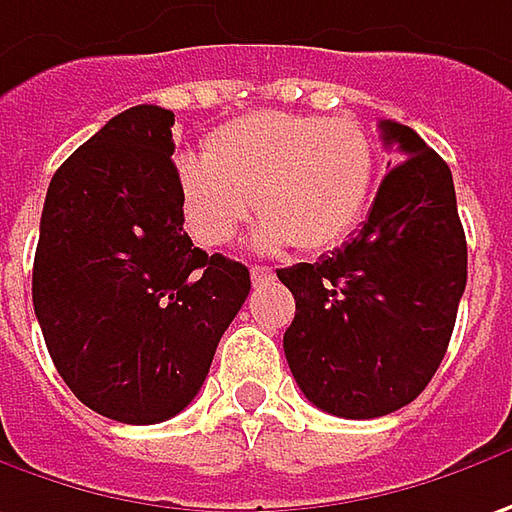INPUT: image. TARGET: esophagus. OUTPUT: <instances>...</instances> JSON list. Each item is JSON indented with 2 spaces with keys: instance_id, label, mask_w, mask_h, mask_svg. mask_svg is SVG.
Returning a JSON list of instances; mask_svg holds the SVG:
<instances>
[{
  "instance_id": "34e87169",
  "label": "esophagus",
  "mask_w": 512,
  "mask_h": 512,
  "mask_svg": "<svg viewBox=\"0 0 512 512\" xmlns=\"http://www.w3.org/2000/svg\"><path fill=\"white\" fill-rule=\"evenodd\" d=\"M275 278V272H272V269H269V266H252V283H255V286H263V283H269V280Z\"/></svg>"
}]
</instances>
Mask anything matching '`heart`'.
<instances>
[{
	"label": "heart",
	"instance_id": "obj_1",
	"mask_svg": "<svg viewBox=\"0 0 512 512\" xmlns=\"http://www.w3.org/2000/svg\"><path fill=\"white\" fill-rule=\"evenodd\" d=\"M378 154L355 117L252 111L212 131L206 154H180L177 194L189 232L223 246L257 209L263 252L341 246L364 220Z\"/></svg>",
	"mask_w": 512,
	"mask_h": 512
}]
</instances>
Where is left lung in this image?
I'll list each match as a JSON object with an SVG mask.
<instances>
[{"label": "left lung", "mask_w": 512, "mask_h": 512, "mask_svg": "<svg viewBox=\"0 0 512 512\" xmlns=\"http://www.w3.org/2000/svg\"><path fill=\"white\" fill-rule=\"evenodd\" d=\"M401 163L364 229L318 263L278 269L295 295L283 352L300 392L338 418L407 407L441 364L467 286V240L450 166L407 125L381 120Z\"/></svg>", "instance_id": "left-lung-1"}]
</instances>
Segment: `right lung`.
I'll list each match as a JSON object with an SVG mask.
<instances>
[{"label":"right lung","mask_w":512,"mask_h":512,"mask_svg":"<svg viewBox=\"0 0 512 512\" xmlns=\"http://www.w3.org/2000/svg\"><path fill=\"white\" fill-rule=\"evenodd\" d=\"M174 114L134 105L56 168L34 257V312L88 410L160 424L200 392L252 289L249 269L183 232Z\"/></svg>","instance_id":"right-lung-1"}]
</instances>
